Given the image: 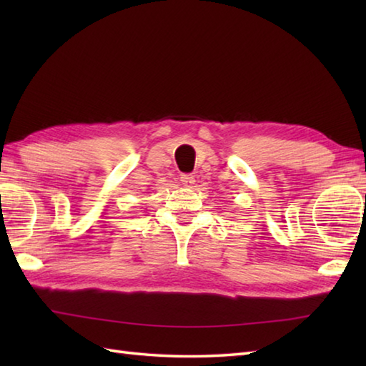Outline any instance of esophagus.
<instances>
[{
  "label": "esophagus",
  "mask_w": 366,
  "mask_h": 366,
  "mask_svg": "<svg viewBox=\"0 0 366 366\" xmlns=\"http://www.w3.org/2000/svg\"><path fill=\"white\" fill-rule=\"evenodd\" d=\"M181 182H182L184 187H193V184H195V176L182 174L181 176Z\"/></svg>",
  "instance_id": "esophagus-1"
}]
</instances>
